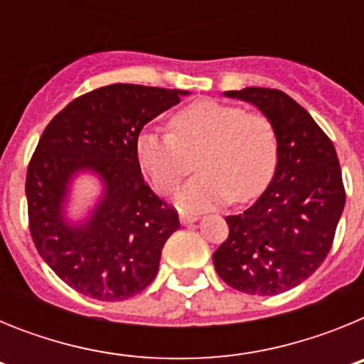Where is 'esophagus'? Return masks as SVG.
I'll return each instance as SVG.
<instances>
[{"label": "esophagus", "mask_w": 364, "mask_h": 364, "mask_svg": "<svg viewBox=\"0 0 364 364\" xmlns=\"http://www.w3.org/2000/svg\"><path fill=\"white\" fill-rule=\"evenodd\" d=\"M198 218L197 213H191V211H180V222L182 224H191Z\"/></svg>", "instance_id": "34e87169"}]
</instances>
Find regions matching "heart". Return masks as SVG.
I'll use <instances>...</instances> for the list:
<instances>
[{
	"label": "heart",
	"mask_w": 364,
	"mask_h": 364,
	"mask_svg": "<svg viewBox=\"0 0 364 364\" xmlns=\"http://www.w3.org/2000/svg\"><path fill=\"white\" fill-rule=\"evenodd\" d=\"M171 133L144 131L136 156L159 193H171L193 169L200 171L178 193L184 208L208 210L247 202L264 191L277 166V133L262 112H247L217 100H198L169 120Z\"/></svg>",
	"instance_id": "obj_1"
}]
</instances>
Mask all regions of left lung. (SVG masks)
<instances>
[{
  "mask_svg": "<svg viewBox=\"0 0 364 364\" xmlns=\"http://www.w3.org/2000/svg\"><path fill=\"white\" fill-rule=\"evenodd\" d=\"M257 105L277 133V167L268 189L244 213L226 217L230 235L213 253L218 277L250 295H277L323 264L345 210L336 147L310 112L264 87L228 91Z\"/></svg>",
  "mask_w": 364,
  "mask_h": 364,
  "instance_id": "8db88e82",
  "label": "left lung"
}]
</instances>
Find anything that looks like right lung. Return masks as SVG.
<instances>
[{
    "instance_id": "add662e5",
    "label": "right lung",
    "mask_w": 364,
    "mask_h": 364,
    "mask_svg": "<svg viewBox=\"0 0 364 364\" xmlns=\"http://www.w3.org/2000/svg\"><path fill=\"white\" fill-rule=\"evenodd\" d=\"M188 91L112 83L73 100L49 122L27 169L28 230L38 253L73 290L124 301L146 290L166 240L178 230L175 208L151 191L136 156L147 122ZM95 171L106 189L92 218H63L70 178Z\"/></svg>"
}]
</instances>
